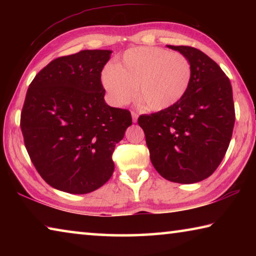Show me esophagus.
Wrapping results in <instances>:
<instances>
[{
    "instance_id": "obj_1",
    "label": "esophagus",
    "mask_w": 256,
    "mask_h": 256,
    "mask_svg": "<svg viewBox=\"0 0 256 256\" xmlns=\"http://www.w3.org/2000/svg\"><path fill=\"white\" fill-rule=\"evenodd\" d=\"M131 115H132V120H133V122H134V123H136V120H138V115L136 114V112H131Z\"/></svg>"
}]
</instances>
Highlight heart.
<instances>
[{"label":"heart","mask_w":256,"mask_h":256,"mask_svg":"<svg viewBox=\"0 0 256 256\" xmlns=\"http://www.w3.org/2000/svg\"><path fill=\"white\" fill-rule=\"evenodd\" d=\"M192 81L190 60L178 52L154 46L128 50L120 62L102 72V84L110 100L123 106L136 97L146 110L160 112L176 105Z\"/></svg>","instance_id":"heart-1"}]
</instances>
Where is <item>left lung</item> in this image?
Listing matches in <instances>:
<instances>
[{
	"instance_id": "8db88e82",
	"label": "left lung",
	"mask_w": 256,
	"mask_h": 256,
	"mask_svg": "<svg viewBox=\"0 0 256 256\" xmlns=\"http://www.w3.org/2000/svg\"><path fill=\"white\" fill-rule=\"evenodd\" d=\"M190 60L192 81L170 108L141 115L150 159L164 178L192 184L214 174L232 136L235 107L230 81L214 60L190 46H172Z\"/></svg>"
}]
</instances>
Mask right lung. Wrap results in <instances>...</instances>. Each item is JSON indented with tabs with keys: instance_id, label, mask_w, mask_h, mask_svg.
I'll return each instance as SVG.
<instances>
[{
	"instance_id": "add662e5",
	"label": "right lung",
	"mask_w": 256,
	"mask_h": 256,
	"mask_svg": "<svg viewBox=\"0 0 256 256\" xmlns=\"http://www.w3.org/2000/svg\"><path fill=\"white\" fill-rule=\"evenodd\" d=\"M110 54L86 50L55 58L29 86L20 120L24 146L42 180L56 190L90 193L114 172L112 154L132 118L104 99L102 71Z\"/></svg>"
}]
</instances>
